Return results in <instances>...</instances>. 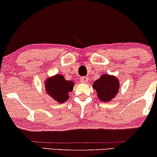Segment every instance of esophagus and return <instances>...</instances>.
<instances>
[{
	"label": "esophagus",
	"instance_id": "34e87169",
	"mask_svg": "<svg viewBox=\"0 0 157 157\" xmlns=\"http://www.w3.org/2000/svg\"><path fill=\"white\" fill-rule=\"evenodd\" d=\"M89 81V78L87 76H83L81 78V82L82 83H87Z\"/></svg>",
	"mask_w": 157,
	"mask_h": 157
}]
</instances>
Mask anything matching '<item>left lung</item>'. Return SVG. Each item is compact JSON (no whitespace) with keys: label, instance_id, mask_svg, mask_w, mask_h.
<instances>
[{"label":"left lung","instance_id":"8db88e82","mask_svg":"<svg viewBox=\"0 0 157 157\" xmlns=\"http://www.w3.org/2000/svg\"><path fill=\"white\" fill-rule=\"evenodd\" d=\"M93 89L97 92V97L101 101H110L118 93L120 83L114 76L103 74L93 83Z\"/></svg>","mask_w":157,"mask_h":157}]
</instances>
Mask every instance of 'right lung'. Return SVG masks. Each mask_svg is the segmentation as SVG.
<instances>
[{
	"mask_svg": "<svg viewBox=\"0 0 157 157\" xmlns=\"http://www.w3.org/2000/svg\"><path fill=\"white\" fill-rule=\"evenodd\" d=\"M74 86V81L66 80L60 74L55 75L45 80L46 93L58 103L68 100V93L73 91Z\"/></svg>",
	"mask_w": 157,
	"mask_h": 157,
	"instance_id": "right-lung-1",
	"label": "right lung"
}]
</instances>
